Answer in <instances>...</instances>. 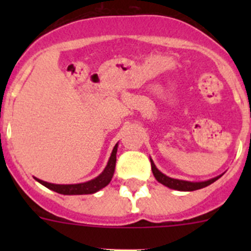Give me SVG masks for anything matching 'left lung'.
Here are the masks:
<instances>
[{"label": "left lung", "instance_id": "obj_1", "mask_svg": "<svg viewBox=\"0 0 251 251\" xmlns=\"http://www.w3.org/2000/svg\"><path fill=\"white\" fill-rule=\"evenodd\" d=\"M151 171H153L154 177L156 178V181L160 182L161 184L164 186L169 187L171 189H176V191H182V192H192V191H197V189L204 188V187L209 186V184L214 183L216 179H219L222 175L220 176L214 177L211 179H207V181H203V182H191V181H183V179H176V178H171V177L166 176L163 173L156 169V166L154 165L153 160L151 159Z\"/></svg>", "mask_w": 251, "mask_h": 251}]
</instances>
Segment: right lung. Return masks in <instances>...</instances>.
I'll return each mask as SVG.
<instances>
[{"label": "right lung", "instance_id": "add662e5", "mask_svg": "<svg viewBox=\"0 0 251 251\" xmlns=\"http://www.w3.org/2000/svg\"><path fill=\"white\" fill-rule=\"evenodd\" d=\"M116 151H118V144H115L111 155L108 161L107 166L103 170V173L97 176L96 178L91 179V181L83 182V183L77 184H54V183H48V182L42 181L35 177L37 182L44 184L48 189L57 192L59 194H64V196H76V194H92L98 192L100 189L104 188L105 186L109 184V182L113 178L114 171H115V163H116Z\"/></svg>", "mask_w": 251, "mask_h": 251}]
</instances>
